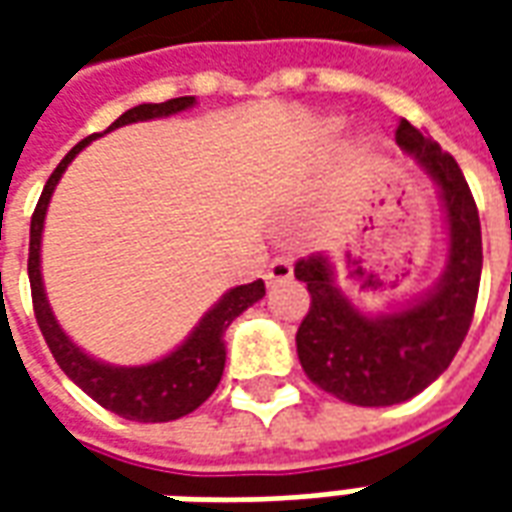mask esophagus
<instances>
[{
    "label": "esophagus",
    "mask_w": 512,
    "mask_h": 512,
    "mask_svg": "<svg viewBox=\"0 0 512 512\" xmlns=\"http://www.w3.org/2000/svg\"><path fill=\"white\" fill-rule=\"evenodd\" d=\"M290 277H293V263H290V260H274V263L266 268L268 288H277L282 282H288Z\"/></svg>",
    "instance_id": "esophagus-1"
}]
</instances>
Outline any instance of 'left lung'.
<instances>
[{"instance_id":"8db88e82","label":"left lung","mask_w":512,"mask_h":512,"mask_svg":"<svg viewBox=\"0 0 512 512\" xmlns=\"http://www.w3.org/2000/svg\"><path fill=\"white\" fill-rule=\"evenodd\" d=\"M397 145L439 194L447 255L436 282L395 310H362L343 288L329 255L296 263L312 296L296 351L312 384L351 406H395L419 395L450 367L469 332L483 271L480 216L458 161L408 120Z\"/></svg>"}]
</instances>
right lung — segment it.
<instances>
[{
	"label": "right lung",
	"mask_w": 512,
	"mask_h": 512,
	"mask_svg": "<svg viewBox=\"0 0 512 512\" xmlns=\"http://www.w3.org/2000/svg\"><path fill=\"white\" fill-rule=\"evenodd\" d=\"M197 106L194 95L172 98L164 104H139L117 117L104 134L115 128L131 126V123H147V120H161V117L180 115ZM104 134H93L82 139L73 147L68 156L62 158L60 167L51 172V178L43 186L38 208L32 213L29 224V285H32V304H35V318L46 345L62 367V373L71 378L73 384L82 392L93 397L95 403L109 408L112 414L134 422H169L191 414L194 408H200L213 389L219 386L224 373V334L230 329V323L249 310L255 301L266 296L263 279H255L249 285H235L224 293L222 299L213 304L211 310L202 315L197 326L186 334V340L175 345L169 354L158 356L145 365H109L104 359H95L87 354L82 345L73 343L71 334L65 332L57 321V315L51 310L46 285H43V268H40V249H43V227H46V213H49L51 194L57 189V183L65 175V169L71 167V161L93 139Z\"/></svg>",
	"instance_id": "obj_1"
}]
</instances>
